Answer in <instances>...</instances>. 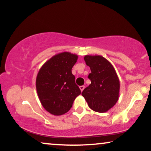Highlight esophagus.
<instances>
[{
    "instance_id": "esophagus-1",
    "label": "esophagus",
    "mask_w": 151,
    "mask_h": 151,
    "mask_svg": "<svg viewBox=\"0 0 151 151\" xmlns=\"http://www.w3.org/2000/svg\"><path fill=\"white\" fill-rule=\"evenodd\" d=\"M84 88H85V86H80V89L81 90V91H84Z\"/></svg>"
}]
</instances>
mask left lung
I'll list each match as a JSON object with an SVG mask.
<instances>
[{
    "instance_id": "1",
    "label": "left lung",
    "mask_w": 151,
    "mask_h": 151,
    "mask_svg": "<svg viewBox=\"0 0 151 151\" xmlns=\"http://www.w3.org/2000/svg\"><path fill=\"white\" fill-rule=\"evenodd\" d=\"M84 59L91 69L88 78L91 83L82 91V95L92 110L106 112L119 99V78L112 64L103 56L86 55Z\"/></svg>"
}]
</instances>
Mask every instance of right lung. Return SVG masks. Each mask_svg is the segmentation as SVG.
Here are the masks:
<instances>
[{"label":"right lung","instance_id":"1","mask_svg":"<svg viewBox=\"0 0 151 151\" xmlns=\"http://www.w3.org/2000/svg\"><path fill=\"white\" fill-rule=\"evenodd\" d=\"M77 60L76 54L62 52L52 57L39 69L37 91L43 107L52 114L59 116L68 112L80 95V89L71 73Z\"/></svg>","mask_w":151,"mask_h":151}]
</instances>
